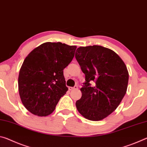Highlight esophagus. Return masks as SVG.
I'll return each mask as SVG.
<instances>
[{"label":"esophagus","mask_w":147,"mask_h":147,"mask_svg":"<svg viewBox=\"0 0 147 147\" xmlns=\"http://www.w3.org/2000/svg\"><path fill=\"white\" fill-rule=\"evenodd\" d=\"M78 88V86H74V87H69V90L72 91L73 89H76Z\"/></svg>","instance_id":"34e87169"}]
</instances>
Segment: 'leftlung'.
<instances>
[{
  "label": "left lung",
  "mask_w": 147,
  "mask_h": 147,
  "mask_svg": "<svg viewBox=\"0 0 147 147\" xmlns=\"http://www.w3.org/2000/svg\"><path fill=\"white\" fill-rule=\"evenodd\" d=\"M75 58L86 80L76 108L88 120H102L115 110L126 93V65L112 50L99 45L79 47Z\"/></svg>",
  "instance_id": "obj_1"
}]
</instances>
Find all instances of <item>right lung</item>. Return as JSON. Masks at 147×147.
Here are the masks:
<instances>
[{"instance_id": "right-lung-1", "label": "right lung", "mask_w": 147, "mask_h": 147, "mask_svg": "<svg viewBox=\"0 0 147 147\" xmlns=\"http://www.w3.org/2000/svg\"><path fill=\"white\" fill-rule=\"evenodd\" d=\"M76 47L47 42L34 49L23 61L18 78L24 106L34 115H49L68 90L63 69L71 63Z\"/></svg>"}]
</instances>
